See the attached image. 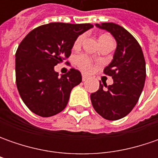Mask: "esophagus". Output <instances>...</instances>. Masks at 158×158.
Returning a JSON list of instances; mask_svg holds the SVG:
<instances>
[{"instance_id":"1","label":"esophagus","mask_w":158,"mask_h":158,"mask_svg":"<svg viewBox=\"0 0 158 158\" xmlns=\"http://www.w3.org/2000/svg\"><path fill=\"white\" fill-rule=\"evenodd\" d=\"M89 77V76H87V75H85V74H82V81L84 82V81H86V80H88Z\"/></svg>"}]
</instances>
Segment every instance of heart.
Listing matches in <instances>:
<instances>
[{
  "label": "heart",
  "instance_id": "b5f03b06",
  "mask_svg": "<svg viewBox=\"0 0 158 158\" xmlns=\"http://www.w3.org/2000/svg\"><path fill=\"white\" fill-rule=\"evenodd\" d=\"M85 39V34H82L80 35L75 41L74 43V46L73 47L75 49H78L82 46V43L84 41ZM112 37L109 36V35H102L100 38H99V41L103 42V41H106V40H111ZM76 65L83 71L85 72H91L93 70V62L91 60V59L89 57L88 55L86 54H80L76 58Z\"/></svg>",
  "mask_w": 158,
  "mask_h": 158
}]
</instances>
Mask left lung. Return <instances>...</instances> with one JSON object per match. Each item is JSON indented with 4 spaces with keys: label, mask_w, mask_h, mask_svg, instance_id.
I'll list each match as a JSON object with an SVG mask.
<instances>
[{
    "label": "left lung",
    "mask_w": 158,
    "mask_h": 158,
    "mask_svg": "<svg viewBox=\"0 0 158 158\" xmlns=\"http://www.w3.org/2000/svg\"><path fill=\"white\" fill-rule=\"evenodd\" d=\"M106 30L117 41L113 60L104 69L112 76L113 83L100 82L98 91L90 94L95 111L108 120L127 116L135 106L143 91L146 78V64L142 47L126 29L113 23H97Z\"/></svg>",
    "instance_id": "8db88e82"
}]
</instances>
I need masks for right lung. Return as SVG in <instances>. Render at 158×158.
Listing matches in <instances>:
<instances>
[{"instance_id": "obj_1", "label": "right lung", "mask_w": 158, "mask_h": 158, "mask_svg": "<svg viewBox=\"0 0 158 158\" xmlns=\"http://www.w3.org/2000/svg\"><path fill=\"white\" fill-rule=\"evenodd\" d=\"M92 27L90 23H50L35 28L19 44L15 52L16 87L22 100L35 114L51 117L67 106L82 75L71 69L60 77L53 68L69 59L78 36Z\"/></svg>"}]
</instances>
